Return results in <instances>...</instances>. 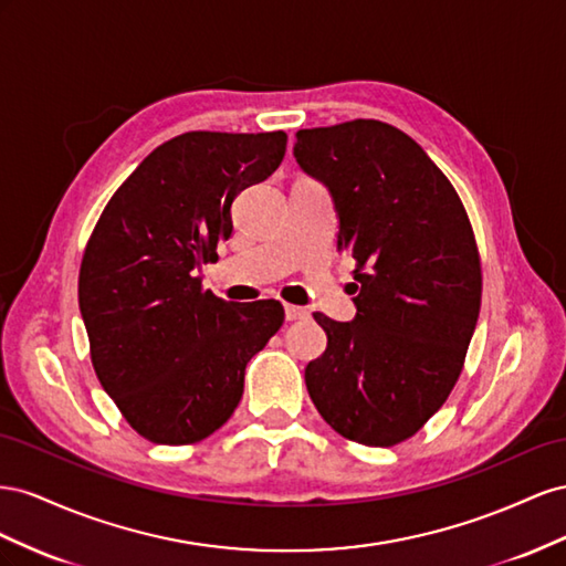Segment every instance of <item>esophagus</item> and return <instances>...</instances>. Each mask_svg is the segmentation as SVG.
Listing matches in <instances>:
<instances>
[{
  "mask_svg": "<svg viewBox=\"0 0 566 566\" xmlns=\"http://www.w3.org/2000/svg\"><path fill=\"white\" fill-rule=\"evenodd\" d=\"M284 317H286L289 322H296V319H305V317H311V313L305 311V308H301V305H292V303H286V305H284Z\"/></svg>",
  "mask_w": 566,
  "mask_h": 566,
  "instance_id": "obj_1",
  "label": "esophagus"
}]
</instances>
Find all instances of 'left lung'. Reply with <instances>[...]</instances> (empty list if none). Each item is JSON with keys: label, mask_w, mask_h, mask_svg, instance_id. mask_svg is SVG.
Listing matches in <instances>:
<instances>
[{"label": "left lung", "mask_w": 566, "mask_h": 566, "mask_svg": "<svg viewBox=\"0 0 566 566\" xmlns=\"http://www.w3.org/2000/svg\"><path fill=\"white\" fill-rule=\"evenodd\" d=\"M298 166L325 182L336 251L360 282L353 322L315 313L327 348L305 367L322 419L389 448L448 400L481 308V258L455 187L398 127L358 118L296 133Z\"/></svg>", "instance_id": "1"}]
</instances>
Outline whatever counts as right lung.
Instances as JSON below:
<instances>
[{"label":"right lung","mask_w":566,"mask_h":566,"mask_svg":"<svg viewBox=\"0 0 566 566\" xmlns=\"http://www.w3.org/2000/svg\"><path fill=\"white\" fill-rule=\"evenodd\" d=\"M286 133H185L116 189L80 263L90 358L125 422L160 446L218 431L244 369L282 327L280 301L228 303L199 268L232 234L237 193L280 168Z\"/></svg>","instance_id":"obj_1"}]
</instances>
